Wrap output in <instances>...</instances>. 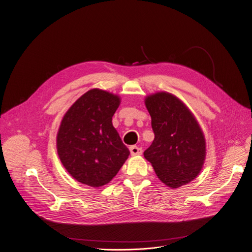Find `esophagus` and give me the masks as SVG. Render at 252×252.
I'll use <instances>...</instances> for the list:
<instances>
[{"label": "esophagus", "mask_w": 252, "mask_h": 252, "mask_svg": "<svg viewBox=\"0 0 252 252\" xmlns=\"http://www.w3.org/2000/svg\"><path fill=\"white\" fill-rule=\"evenodd\" d=\"M129 151H130V154H131L132 156L142 155V153H143L142 148L136 147V146H130V147H129Z\"/></svg>", "instance_id": "1"}]
</instances>
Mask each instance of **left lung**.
Returning a JSON list of instances; mask_svg holds the SVG:
<instances>
[{"mask_svg": "<svg viewBox=\"0 0 252 252\" xmlns=\"http://www.w3.org/2000/svg\"><path fill=\"white\" fill-rule=\"evenodd\" d=\"M155 139L144 152L158 178L172 189L188 184L200 173L206 156L203 131L178 97L157 93L145 99Z\"/></svg>", "mask_w": 252, "mask_h": 252, "instance_id": "1", "label": "left lung"}]
</instances>
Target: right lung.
I'll list each match as a JSON object with an SVG mask.
<instances>
[{
  "instance_id": "1",
  "label": "right lung",
  "mask_w": 252,
  "mask_h": 252,
  "mask_svg": "<svg viewBox=\"0 0 252 252\" xmlns=\"http://www.w3.org/2000/svg\"><path fill=\"white\" fill-rule=\"evenodd\" d=\"M120 103V96L94 88L64 114L57 133V153L67 172L82 184H107L129 155L111 122Z\"/></svg>"
}]
</instances>
